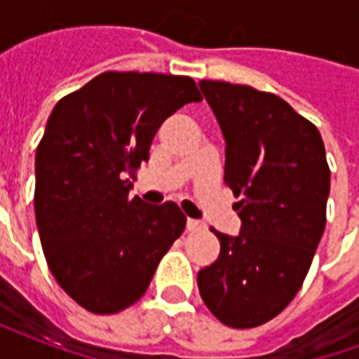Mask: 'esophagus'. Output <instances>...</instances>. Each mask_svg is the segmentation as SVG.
<instances>
[{
  "mask_svg": "<svg viewBox=\"0 0 359 359\" xmlns=\"http://www.w3.org/2000/svg\"><path fill=\"white\" fill-rule=\"evenodd\" d=\"M205 225H203L202 221H196V219H188L187 221V231L188 233H198V231H203Z\"/></svg>",
  "mask_w": 359,
  "mask_h": 359,
  "instance_id": "1",
  "label": "esophagus"
}]
</instances>
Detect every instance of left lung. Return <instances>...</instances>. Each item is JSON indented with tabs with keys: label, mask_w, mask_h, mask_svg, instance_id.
Segmentation results:
<instances>
[{
	"label": "left lung",
	"mask_w": 359,
	"mask_h": 359,
	"mask_svg": "<svg viewBox=\"0 0 359 359\" xmlns=\"http://www.w3.org/2000/svg\"><path fill=\"white\" fill-rule=\"evenodd\" d=\"M200 90L225 136V184L241 233L211 229L219 257L198 273L203 304L221 323L252 329L292 302L327 223L331 171L313 123L269 92L221 81Z\"/></svg>",
	"instance_id": "obj_1"
}]
</instances>
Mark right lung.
I'll use <instances>...</instances> for the list:
<instances>
[{"mask_svg": "<svg viewBox=\"0 0 359 359\" xmlns=\"http://www.w3.org/2000/svg\"><path fill=\"white\" fill-rule=\"evenodd\" d=\"M202 95L190 76L97 74L59 100L36 149L34 211L59 286L97 316L123 311L148 290L187 217L175 202L128 192L157 128Z\"/></svg>", "mask_w": 359, "mask_h": 359, "instance_id": "obj_1", "label": "right lung"}]
</instances>
